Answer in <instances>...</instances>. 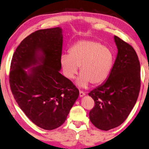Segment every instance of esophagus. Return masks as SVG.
<instances>
[{
  "instance_id": "obj_1",
  "label": "esophagus",
  "mask_w": 149,
  "mask_h": 149,
  "mask_svg": "<svg viewBox=\"0 0 149 149\" xmlns=\"http://www.w3.org/2000/svg\"><path fill=\"white\" fill-rule=\"evenodd\" d=\"M84 95H85V93H84V92H82V91H80V92H79V97H84Z\"/></svg>"
}]
</instances>
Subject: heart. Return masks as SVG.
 Segmentation results:
<instances>
[{
    "label": "heart",
    "instance_id": "obj_1",
    "mask_svg": "<svg viewBox=\"0 0 149 149\" xmlns=\"http://www.w3.org/2000/svg\"><path fill=\"white\" fill-rule=\"evenodd\" d=\"M68 54H62L61 65L64 74L73 79L80 68L79 87L86 88L91 83L98 84L108 79L113 68L114 56L109 48L97 41L82 40L73 45Z\"/></svg>",
    "mask_w": 149,
    "mask_h": 149
}]
</instances>
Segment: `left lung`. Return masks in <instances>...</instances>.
Instances as JSON below:
<instances>
[{"label":"left lung","instance_id":"1","mask_svg":"<svg viewBox=\"0 0 149 149\" xmlns=\"http://www.w3.org/2000/svg\"><path fill=\"white\" fill-rule=\"evenodd\" d=\"M114 39L118 52L111 74L88 93L95 103L89 118L95 127L102 130L124 122L136 103L141 87V67L135 51L118 36Z\"/></svg>","mask_w":149,"mask_h":149}]
</instances>
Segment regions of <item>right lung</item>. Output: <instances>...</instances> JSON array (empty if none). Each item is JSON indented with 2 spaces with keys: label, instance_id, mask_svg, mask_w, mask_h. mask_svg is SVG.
Wrapping results in <instances>:
<instances>
[{
  "label": "right lung",
  "instance_id": "add662e5",
  "mask_svg": "<svg viewBox=\"0 0 149 149\" xmlns=\"http://www.w3.org/2000/svg\"><path fill=\"white\" fill-rule=\"evenodd\" d=\"M63 38L61 27L35 31L20 42L11 61L9 82L14 98L27 117L45 130L65 122L79 95L60 73Z\"/></svg>",
  "mask_w": 149,
  "mask_h": 149
}]
</instances>
